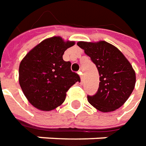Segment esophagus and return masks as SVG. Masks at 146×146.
<instances>
[{"label": "esophagus", "instance_id": "esophagus-1", "mask_svg": "<svg viewBox=\"0 0 146 146\" xmlns=\"http://www.w3.org/2000/svg\"><path fill=\"white\" fill-rule=\"evenodd\" d=\"M78 73H79V75H80V77H81V82H83V79H84V78H83V75H82V73L81 71H79Z\"/></svg>", "mask_w": 146, "mask_h": 146}]
</instances>
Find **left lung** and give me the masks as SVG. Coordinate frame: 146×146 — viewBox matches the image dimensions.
<instances>
[{
	"label": "left lung",
	"mask_w": 146,
	"mask_h": 146,
	"mask_svg": "<svg viewBox=\"0 0 146 146\" xmlns=\"http://www.w3.org/2000/svg\"><path fill=\"white\" fill-rule=\"evenodd\" d=\"M77 45L90 57L100 75L97 93L87 96L90 104L103 112L121 107L134 90L136 82L130 62L116 47L104 41L78 42Z\"/></svg>",
	"instance_id": "obj_1"
}]
</instances>
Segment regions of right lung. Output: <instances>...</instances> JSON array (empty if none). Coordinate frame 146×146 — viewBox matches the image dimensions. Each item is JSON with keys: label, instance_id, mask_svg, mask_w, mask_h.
Returning a JSON list of instances; mask_svg holds the SVG:
<instances>
[{"label": "right lung", "instance_id": "add662e5", "mask_svg": "<svg viewBox=\"0 0 146 146\" xmlns=\"http://www.w3.org/2000/svg\"><path fill=\"white\" fill-rule=\"evenodd\" d=\"M74 42L60 37L45 39L29 52L19 64V81L29 102L38 109L50 111L64 101L67 92L79 75L71 70L63 55Z\"/></svg>", "mask_w": 146, "mask_h": 146}]
</instances>
